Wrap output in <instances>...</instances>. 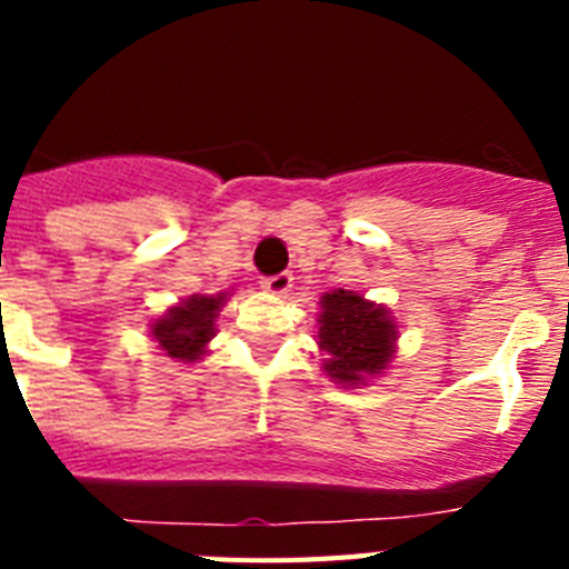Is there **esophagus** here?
Returning <instances> with one entry per match:
<instances>
[{"label":"esophagus","instance_id":"obj_1","mask_svg":"<svg viewBox=\"0 0 569 569\" xmlns=\"http://www.w3.org/2000/svg\"><path fill=\"white\" fill-rule=\"evenodd\" d=\"M290 288H293V276H290V273L270 276V279L261 281V290H264V293H270V296H284Z\"/></svg>","mask_w":569,"mask_h":569}]
</instances>
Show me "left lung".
<instances>
[{"label":"left lung","mask_w":569,"mask_h":569,"mask_svg":"<svg viewBox=\"0 0 569 569\" xmlns=\"http://www.w3.org/2000/svg\"><path fill=\"white\" fill-rule=\"evenodd\" d=\"M319 350L328 359L321 370L345 390L367 385L390 370L396 359L399 325L385 305L356 290H330L319 299Z\"/></svg>","instance_id":"1"}]
</instances>
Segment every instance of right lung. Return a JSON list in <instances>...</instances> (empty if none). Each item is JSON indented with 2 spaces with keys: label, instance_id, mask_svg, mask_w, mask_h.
Here are the masks:
<instances>
[{
  "label": "right lung",
  "instance_id": "add662e5",
  "mask_svg": "<svg viewBox=\"0 0 569 569\" xmlns=\"http://www.w3.org/2000/svg\"><path fill=\"white\" fill-rule=\"evenodd\" d=\"M228 299L230 290H224L216 296L193 293L170 305L159 319L150 321V339L156 341V350L184 365L204 359L210 353V339L216 336V319Z\"/></svg>",
  "mask_w": 569,
  "mask_h": 569
}]
</instances>
